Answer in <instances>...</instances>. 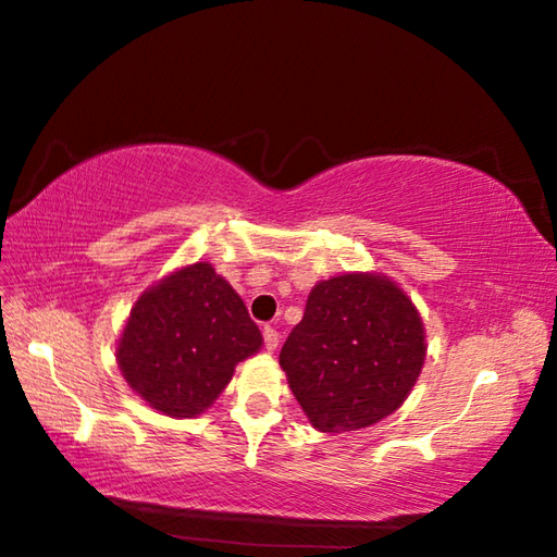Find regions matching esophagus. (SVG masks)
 I'll return each mask as SVG.
<instances>
[{"instance_id":"obj_1","label":"esophagus","mask_w":557,"mask_h":557,"mask_svg":"<svg viewBox=\"0 0 557 557\" xmlns=\"http://www.w3.org/2000/svg\"><path fill=\"white\" fill-rule=\"evenodd\" d=\"M263 339H265L268 351H275V349H277V342H280V333H277L275 327L265 325V327H263Z\"/></svg>"}]
</instances>
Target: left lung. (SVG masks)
<instances>
[{
    "mask_svg": "<svg viewBox=\"0 0 557 557\" xmlns=\"http://www.w3.org/2000/svg\"><path fill=\"white\" fill-rule=\"evenodd\" d=\"M423 359L417 306L377 272L318 282L280 351L294 397L323 433L366 429L397 411Z\"/></svg>",
    "mask_w": 557,
    "mask_h": 557,
    "instance_id": "1",
    "label": "left lung"
}]
</instances>
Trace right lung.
I'll list each match as a JSON object with an SVG mask.
<instances>
[{"mask_svg":"<svg viewBox=\"0 0 557 557\" xmlns=\"http://www.w3.org/2000/svg\"><path fill=\"white\" fill-rule=\"evenodd\" d=\"M260 345L263 335L239 294L210 263H194L140 294L116 345V363L148 407L194 419Z\"/></svg>","mask_w":557,"mask_h":557,"instance_id":"right-lung-1","label":"right lung"}]
</instances>
